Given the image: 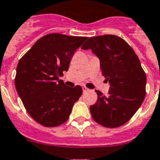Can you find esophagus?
Segmentation results:
<instances>
[{
  "label": "esophagus",
  "instance_id": "34e87169",
  "mask_svg": "<svg viewBox=\"0 0 160 160\" xmlns=\"http://www.w3.org/2000/svg\"><path fill=\"white\" fill-rule=\"evenodd\" d=\"M82 91H83V93H86L88 91V88H87L86 87H82Z\"/></svg>",
  "mask_w": 160,
  "mask_h": 160
}]
</instances>
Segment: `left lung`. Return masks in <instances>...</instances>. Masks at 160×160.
<instances>
[{"instance_id":"1","label":"left lung","mask_w":160,"mask_h":160,"mask_svg":"<svg viewBox=\"0 0 160 160\" xmlns=\"http://www.w3.org/2000/svg\"><path fill=\"white\" fill-rule=\"evenodd\" d=\"M99 59L109 82V95L96 90L98 100L90 106L93 120L103 127H121L137 112L145 98L146 74L138 57L124 39L116 35L91 37L82 46Z\"/></svg>"}]
</instances>
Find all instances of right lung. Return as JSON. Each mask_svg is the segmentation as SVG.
Returning <instances> with one entry per match:
<instances>
[{
	"instance_id": "add662e5",
	"label": "right lung",
	"mask_w": 160,
	"mask_h": 160,
	"mask_svg": "<svg viewBox=\"0 0 160 160\" xmlns=\"http://www.w3.org/2000/svg\"><path fill=\"white\" fill-rule=\"evenodd\" d=\"M87 37L50 33L42 37L19 61L15 86L30 116L42 126L57 127L68 120L82 93L59 78L67 72L75 50Z\"/></svg>"
}]
</instances>
